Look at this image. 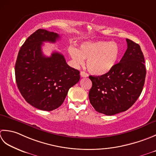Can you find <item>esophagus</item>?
<instances>
[{"label": "esophagus", "instance_id": "34e87169", "mask_svg": "<svg viewBox=\"0 0 156 156\" xmlns=\"http://www.w3.org/2000/svg\"><path fill=\"white\" fill-rule=\"evenodd\" d=\"M81 76L82 77H87L89 75L87 73H85L84 71H81Z\"/></svg>", "mask_w": 156, "mask_h": 156}]
</instances>
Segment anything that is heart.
Segmentation results:
<instances>
[{
  "instance_id": "1",
  "label": "heart",
  "mask_w": 156,
  "mask_h": 156,
  "mask_svg": "<svg viewBox=\"0 0 156 156\" xmlns=\"http://www.w3.org/2000/svg\"><path fill=\"white\" fill-rule=\"evenodd\" d=\"M69 53L75 65H82L84 59H87L89 71L94 75H101L115 66L120 55V49L114 42H85L81 44L79 50L70 47Z\"/></svg>"
}]
</instances>
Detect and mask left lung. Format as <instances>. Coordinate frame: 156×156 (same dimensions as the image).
<instances>
[{
  "mask_svg": "<svg viewBox=\"0 0 156 156\" xmlns=\"http://www.w3.org/2000/svg\"><path fill=\"white\" fill-rule=\"evenodd\" d=\"M127 49L120 62L101 76L89 78V99L97 112L108 116L125 112L140 96L145 83V59L138 44L126 39Z\"/></svg>",
  "mask_w": 156,
  "mask_h": 156,
  "instance_id": "left-lung-1",
  "label": "left lung"
}]
</instances>
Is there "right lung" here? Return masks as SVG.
Masks as SVG:
<instances>
[{
	"mask_svg": "<svg viewBox=\"0 0 156 156\" xmlns=\"http://www.w3.org/2000/svg\"><path fill=\"white\" fill-rule=\"evenodd\" d=\"M58 34L39 29L28 37L18 53L15 66L17 87L25 101L36 108L52 111L62 105L69 90L80 79L78 70L67 65L57 52L45 56L43 42L55 43Z\"/></svg>",
	"mask_w": 156,
	"mask_h": 156,
	"instance_id": "1",
	"label": "right lung"
}]
</instances>
